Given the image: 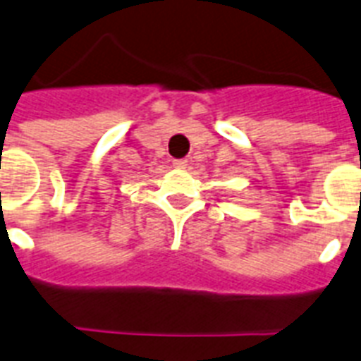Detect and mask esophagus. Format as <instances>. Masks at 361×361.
Here are the masks:
<instances>
[{
  "instance_id": "obj_1",
  "label": "esophagus",
  "mask_w": 361,
  "mask_h": 361,
  "mask_svg": "<svg viewBox=\"0 0 361 361\" xmlns=\"http://www.w3.org/2000/svg\"><path fill=\"white\" fill-rule=\"evenodd\" d=\"M172 166H174V169H185L187 161L185 159H176V161H172Z\"/></svg>"
}]
</instances>
